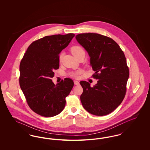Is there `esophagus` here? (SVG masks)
Listing matches in <instances>:
<instances>
[{
	"label": "esophagus",
	"instance_id": "obj_1",
	"mask_svg": "<svg viewBox=\"0 0 150 150\" xmlns=\"http://www.w3.org/2000/svg\"><path fill=\"white\" fill-rule=\"evenodd\" d=\"M74 84H75V85H76V86H79V82L78 81L74 80Z\"/></svg>",
	"mask_w": 150,
	"mask_h": 150
}]
</instances>
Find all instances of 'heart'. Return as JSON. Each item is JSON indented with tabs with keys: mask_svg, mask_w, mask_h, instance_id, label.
Instances as JSON below:
<instances>
[{
	"mask_svg": "<svg viewBox=\"0 0 150 150\" xmlns=\"http://www.w3.org/2000/svg\"><path fill=\"white\" fill-rule=\"evenodd\" d=\"M71 52L73 54V55L76 58L81 56L86 55L85 50L81 47H80V46H75V47H72L71 48ZM62 57H63V53H61L59 56V59L61 60ZM80 72H81V71L79 70V71L75 72H73L72 74V75L74 77H78L79 75L80 74Z\"/></svg>",
	"mask_w": 150,
	"mask_h": 150,
	"instance_id": "b5f03b06",
	"label": "heart"
}]
</instances>
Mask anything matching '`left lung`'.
Masks as SVG:
<instances>
[{
    "instance_id": "left-lung-1",
    "label": "left lung",
    "mask_w": 150,
    "mask_h": 150,
    "mask_svg": "<svg viewBox=\"0 0 150 150\" xmlns=\"http://www.w3.org/2000/svg\"><path fill=\"white\" fill-rule=\"evenodd\" d=\"M88 52L90 65L95 71L97 83L91 87L86 81L80 100L84 109L91 114L104 116L118 107L126 93L129 76L124 52L113 39L95 33L80 34L75 37Z\"/></svg>"
}]
</instances>
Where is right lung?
Segmentation results:
<instances>
[{
	"instance_id": "1",
	"label": "right lung",
	"mask_w": 150,
	"mask_h": 150,
	"mask_svg": "<svg viewBox=\"0 0 150 150\" xmlns=\"http://www.w3.org/2000/svg\"><path fill=\"white\" fill-rule=\"evenodd\" d=\"M75 36L71 33L46 36L31 43L23 56L20 85L29 107L38 114L53 117L64 108L74 81L65 78L55 85L51 78L59 66V54Z\"/></svg>"
}]
</instances>
